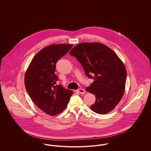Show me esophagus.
Here are the masks:
<instances>
[{"instance_id": "esophagus-1", "label": "esophagus", "mask_w": 151, "mask_h": 151, "mask_svg": "<svg viewBox=\"0 0 151 151\" xmlns=\"http://www.w3.org/2000/svg\"><path fill=\"white\" fill-rule=\"evenodd\" d=\"M77 92L80 94H84L86 93V91L84 89H81V88H80L79 89H78Z\"/></svg>"}]
</instances>
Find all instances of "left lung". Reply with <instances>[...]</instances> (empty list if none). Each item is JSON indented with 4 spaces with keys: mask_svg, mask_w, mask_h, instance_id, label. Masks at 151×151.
I'll use <instances>...</instances> for the list:
<instances>
[{
    "mask_svg": "<svg viewBox=\"0 0 151 151\" xmlns=\"http://www.w3.org/2000/svg\"><path fill=\"white\" fill-rule=\"evenodd\" d=\"M70 54L80 63L86 75L93 79L86 88L96 99L91 110L100 114L111 111L124 93L127 71L121 60L107 46L97 42L79 43Z\"/></svg>",
    "mask_w": 151,
    "mask_h": 151,
    "instance_id": "obj_1",
    "label": "left lung"
}]
</instances>
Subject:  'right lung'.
Here are the masks:
<instances>
[{
    "label": "right lung",
    "instance_id": "right-lung-1",
    "mask_svg": "<svg viewBox=\"0 0 151 151\" xmlns=\"http://www.w3.org/2000/svg\"><path fill=\"white\" fill-rule=\"evenodd\" d=\"M72 45H51L40 51L32 60L25 72L24 82L32 100L50 115L64 110L73 94L61 85H56V63L72 48Z\"/></svg>",
    "mask_w": 151,
    "mask_h": 151
}]
</instances>
